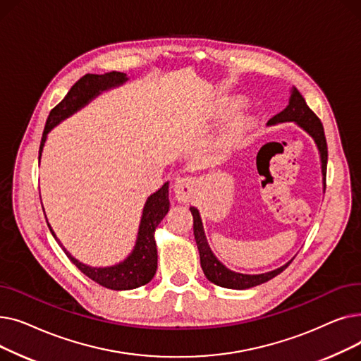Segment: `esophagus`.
<instances>
[{
	"mask_svg": "<svg viewBox=\"0 0 361 361\" xmlns=\"http://www.w3.org/2000/svg\"><path fill=\"white\" fill-rule=\"evenodd\" d=\"M174 193L177 200L188 202L196 192V181L190 177H181L174 183Z\"/></svg>",
	"mask_w": 361,
	"mask_h": 361,
	"instance_id": "esophagus-1",
	"label": "esophagus"
}]
</instances>
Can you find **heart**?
<instances>
[{"label":"heart","instance_id":"heart-1","mask_svg":"<svg viewBox=\"0 0 361 361\" xmlns=\"http://www.w3.org/2000/svg\"><path fill=\"white\" fill-rule=\"evenodd\" d=\"M240 102H241V99H231V101L228 102V106H230V108H235V106L240 105ZM253 123H255V117L250 116V114H244V116L238 117L234 123L230 124V127L226 128V131H225V136H226V137H234V136L238 135L240 131H243V130H245V128H249Z\"/></svg>","mask_w":361,"mask_h":361}]
</instances>
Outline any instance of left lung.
I'll return each mask as SVG.
<instances>
[{
    "label": "left lung",
    "instance_id": "8db88e82",
    "mask_svg": "<svg viewBox=\"0 0 361 361\" xmlns=\"http://www.w3.org/2000/svg\"><path fill=\"white\" fill-rule=\"evenodd\" d=\"M279 123H295L300 128L305 130L307 135L313 139L320 157V168H322V181H324V190H325V181H326V164H328V146H326V137L324 126H322L320 120L317 118L316 114L307 106L305 98L301 97V93L293 86L291 87V97L288 101V105L283 108L275 117H272L268 121V126H275ZM190 212L193 215V233L195 240L197 244V250L200 256V267L203 269L204 276L211 282L216 283L224 288L231 290H247L256 286H260L263 282H268L274 276L279 275L282 271H286L288 264L293 262H287L282 267L264 272V274H240L234 272L225 267L222 262L218 260V257L214 255V252L209 247V243L206 240V234L203 230V224L197 207L190 206Z\"/></svg>",
    "mask_w": 361,
    "mask_h": 361
}]
</instances>
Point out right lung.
Instances as JSON below:
<instances>
[{
    "label": "right lung",
    "instance_id": "obj_1",
    "mask_svg": "<svg viewBox=\"0 0 361 361\" xmlns=\"http://www.w3.org/2000/svg\"><path fill=\"white\" fill-rule=\"evenodd\" d=\"M126 82H128V78L126 73L120 71H111L105 74H86L83 78L75 82L73 87L68 90V93L64 97V99L56 105L48 116L42 140L39 146V161L42 158V150L48 137V133L71 117L73 114L85 108L89 102H92L94 98L99 97L102 92H106L109 89L123 86ZM168 188L169 183H164V185L157 190L154 195H150L143 206L142 218L139 224V231L136 237L135 247L128 253V256L111 267H89V264L75 259L70 252L61 244L59 237L55 235L52 226L48 222L49 231L60 244V247L64 250L67 257L78 267L86 276H89L92 281L98 282L99 286L116 290V291H126V290H135L139 288L145 283L150 282V279L155 276L157 268H158V250H157V241H155V230L161 224V221L165 218V215L169 211V199H168ZM45 214V211H44Z\"/></svg>",
    "mask_w": 361,
    "mask_h": 361
}]
</instances>
